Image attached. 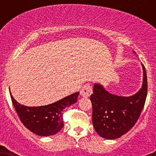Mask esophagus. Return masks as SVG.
Masks as SVG:
<instances>
[{"label":"esophagus","instance_id":"obj_1","mask_svg":"<svg viewBox=\"0 0 156 156\" xmlns=\"http://www.w3.org/2000/svg\"><path fill=\"white\" fill-rule=\"evenodd\" d=\"M92 86L90 84H86L85 85H84V87L81 88L80 91V94L83 97H89L92 94Z\"/></svg>","mask_w":156,"mask_h":156}]
</instances>
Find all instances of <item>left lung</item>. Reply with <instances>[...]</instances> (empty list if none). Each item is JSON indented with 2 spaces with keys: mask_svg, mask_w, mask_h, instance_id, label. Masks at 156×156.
Instances as JSON below:
<instances>
[{
  "mask_svg": "<svg viewBox=\"0 0 156 156\" xmlns=\"http://www.w3.org/2000/svg\"><path fill=\"white\" fill-rule=\"evenodd\" d=\"M142 67V87L130 97L114 95L101 84H94V93L90 97L93 106L92 122L95 130L102 137L108 140L120 137L137 122L147 96V76L144 64Z\"/></svg>",
  "mask_w": 156,
  "mask_h": 156,
  "instance_id": "obj_1",
  "label": "left lung"
}]
</instances>
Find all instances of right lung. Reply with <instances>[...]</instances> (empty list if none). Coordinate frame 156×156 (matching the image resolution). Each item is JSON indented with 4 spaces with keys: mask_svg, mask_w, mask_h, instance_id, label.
Wrapping results in <instances>:
<instances>
[{
    "mask_svg": "<svg viewBox=\"0 0 156 156\" xmlns=\"http://www.w3.org/2000/svg\"><path fill=\"white\" fill-rule=\"evenodd\" d=\"M10 94L12 105L22 123L31 132L41 136L56 134L63 127L62 111L76 103L79 95V92H77L52 104L30 107L19 103Z\"/></svg>",
    "mask_w": 156,
    "mask_h": 156,
    "instance_id": "right-lung-1",
    "label": "right lung"
}]
</instances>
